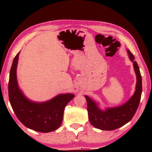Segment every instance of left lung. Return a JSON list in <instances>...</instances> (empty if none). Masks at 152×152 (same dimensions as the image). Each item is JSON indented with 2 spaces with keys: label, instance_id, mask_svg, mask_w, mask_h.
<instances>
[{
  "label": "left lung",
  "instance_id": "obj_1",
  "mask_svg": "<svg viewBox=\"0 0 152 152\" xmlns=\"http://www.w3.org/2000/svg\"><path fill=\"white\" fill-rule=\"evenodd\" d=\"M129 60L133 62L136 75V85L134 93L128 101L120 106L105 107L101 109L99 102L94 101L87 95H84L87 101L88 119L94 127L101 130L110 131L122 127L129 122L137 110L142 92V80L140 68L135 58L127 50Z\"/></svg>",
  "mask_w": 152,
  "mask_h": 152
}]
</instances>
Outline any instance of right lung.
<instances>
[{"instance_id": "obj_1", "label": "right lung", "mask_w": 152, "mask_h": 152, "mask_svg": "<svg viewBox=\"0 0 152 152\" xmlns=\"http://www.w3.org/2000/svg\"><path fill=\"white\" fill-rule=\"evenodd\" d=\"M20 51L15 56L10 71L9 97L14 113L25 127L42 133L53 132L60 127L64 109L74 97L71 93L60 94L43 102L33 101L19 88L17 68Z\"/></svg>"}]
</instances>
